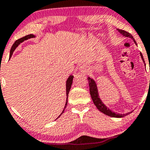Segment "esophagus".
Here are the masks:
<instances>
[{
  "label": "esophagus",
  "mask_w": 150,
  "mask_h": 150,
  "mask_svg": "<svg viewBox=\"0 0 150 150\" xmlns=\"http://www.w3.org/2000/svg\"><path fill=\"white\" fill-rule=\"evenodd\" d=\"M80 70L81 72H82V73H87V70H88V68H87V67L86 66H82L80 68Z\"/></svg>",
  "instance_id": "esophagus-1"
}]
</instances>
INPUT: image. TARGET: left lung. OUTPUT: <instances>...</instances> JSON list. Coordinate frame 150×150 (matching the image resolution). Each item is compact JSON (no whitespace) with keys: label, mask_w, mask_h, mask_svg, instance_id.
Returning a JSON list of instances; mask_svg holds the SVG:
<instances>
[{"label":"left lung","mask_w":150,"mask_h":150,"mask_svg":"<svg viewBox=\"0 0 150 150\" xmlns=\"http://www.w3.org/2000/svg\"><path fill=\"white\" fill-rule=\"evenodd\" d=\"M117 30H118V32H119L123 36V37H129V38H130V39H132V41H133V42H135V44L137 45L135 39H134L133 37H132V36L130 33H128V32H125V31H124V30H119V29H117ZM140 56H141V58H142V61H143L144 63L143 56H142V53H140ZM87 80H88V81H89V92H90V95H91V97H92V99L93 102H94V104L96 106V107L98 108V110H99L101 112L104 113V114L107 115V116H108L114 117V118H122V117H124L125 116H127V115H128L129 113H131V112H128L127 113L120 114V113H116V112H114V111H111V109H109V108H108L107 106H106V105H105L104 103L102 102V101H101L100 97H99V92H98L97 85V84H96L95 81L89 77H88Z\"/></svg>","instance_id":"8db88e82"}]
</instances>
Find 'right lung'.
<instances>
[{"label":"right lung","mask_w":150,"mask_h":150,"mask_svg":"<svg viewBox=\"0 0 150 150\" xmlns=\"http://www.w3.org/2000/svg\"><path fill=\"white\" fill-rule=\"evenodd\" d=\"M34 37H36L35 35H34V34H29V35H27L25 36V37L21 38V39H18L17 41H15V42L13 44V46H12L11 49H10V58H11L12 55H13V52H14V51L16 49L17 47H18V45H20L21 43H22L23 42H25V41L27 40V39H31V38H34ZM73 77L74 76L73 75H70L69 77H68V78L66 80V95H67V98H66V102H65V107H64V109L63 110V111H62V113L60 114V116L58 117H60L62 115V113H63L65 111V108H66V106L67 104H68V94H69V92L70 90V87H71V85L72 84H73ZM56 118V119H57Z\"/></svg>","instance_id":"obj_1"}]
</instances>
